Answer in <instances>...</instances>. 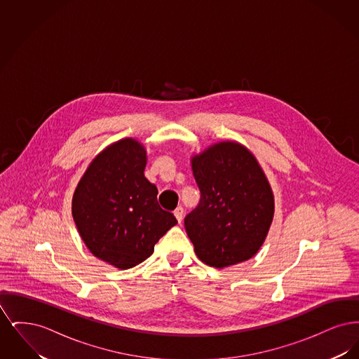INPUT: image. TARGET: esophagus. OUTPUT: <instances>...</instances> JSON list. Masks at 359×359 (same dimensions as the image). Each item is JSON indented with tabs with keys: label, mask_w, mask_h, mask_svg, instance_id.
Returning <instances> with one entry per match:
<instances>
[{
	"label": "esophagus",
	"mask_w": 359,
	"mask_h": 359,
	"mask_svg": "<svg viewBox=\"0 0 359 359\" xmlns=\"http://www.w3.org/2000/svg\"><path fill=\"white\" fill-rule=\"evenodd\" d=\"M173 214H175V217H176L177 222L180 223L183 221V215H184V210H183V207H177V208L173 211Z\"/></svg>",
	"instance_id": "1"
}]
</instances>
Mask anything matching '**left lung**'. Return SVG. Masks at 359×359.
<instances>
[{"mask_svg": "<svg viewBox=\"0 0 359 359\" xmlns=\"http://www.w3.org/2000/svg\"><path fill=\"white\" fill-rule=\"evenodd\" d=\"M201 201L184 218L195 253L226 268L256 255L273 219V194L256 157L224 141L192 157Z\"/></svg>", "mask_w": 359, "mask_h": 359, "instance_id": "8db88e82", "label": "left lung"}]
</instances>
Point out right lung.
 <instances>
[{
  "label": "right lung",
  "instance_id": "right-lung-1",
  "mask_svg": "<svg viewBox=\"0 0 359 359\" xmlns=\"http://www.w3.org/2000/svg\"><path fill=\"white\" fill-rule=\"evenodd\" d=\"M145 165L144 147L123 138L93 160L72 198V217L86 246L120 269L145 261L177 223L158 205V191L145 177Z\"/></svg>",
  "mask_w": 359,
  "mask_h": 359
}]
</instances>
